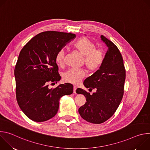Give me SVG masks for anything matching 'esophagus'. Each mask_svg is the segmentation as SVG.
<instances>
[{"instance_id":"esophagus-1","label":"esophagus","mask_w":150,"mask_h":150,"mask_svg":"<svg viewBox=\"0 0 150 150\" xmlns=\"http://www.w3.org/2000/svg\"><path fill=\"white\" fill-rule=\"evenodd\" d=\"M77 87L76 86H74V93H76V90Z\"/></svg>"}]
</instances>
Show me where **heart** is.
Masks as SVG:
<instances>
[{
  "instance_id": "1",
  "label": "heart",
  "mask_w": 150,
  "mask_h": 150,
  "mask_svg": "<svg viewBox=\"0 0 150 150\" xmlns=\"http://www.w3.org/2000/svg\"><path fill=\"white\" fill-rule=\"evenodd\" d=\"M75 49L83 56V62L87 69L91 72L98 70L104 62L105 52L101 49H96L94 42L86 37L78 40L74 44ZM65 52L64 49H60L56 55V62L62 65L64 63ZM85 76V72L82 69H71L64 73L63 79L66 82L78 84Z\"/></svg>"
}]
</instances>
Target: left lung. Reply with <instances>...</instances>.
I'll return each mask as SVG.
<instances>
[{
    "label": "left lung",
    "instance_id": "1",
    "mask_svg": "<svg viewBox=\"0 0 150 150\" xmlns=\"http://www.w3.org/2000/svg\"><path fill=\"white\" fill-rule=\"evenodd\" d=\"M108 49L101 67L83 81L86 88H96L92 95L81 88L77 94H83L86 102L78 109L80 116L86 121L100 124L110 118L121 102L123 96L126 71L122 54L113 42L101 35Z\"/></svg>",
    "mask_w": 150,
    "mask_h": 150
}]
</instances>
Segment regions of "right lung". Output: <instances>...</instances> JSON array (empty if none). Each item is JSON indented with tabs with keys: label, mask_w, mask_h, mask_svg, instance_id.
<instances>
[{
	"label": "right lung",
	"mask_w": 150,
	"mask_h": 150,
	"mask_svg": "<svg viewBox=\"0 0 150 150\" xmlns=\"http://www.w3.org/2000/svg\"><path fill=\"white\" fill-rule=\"evenodd\" d=\"M75 37L72 33L42 32L21 50L14 70L16 97L20 109L31 120L50 119L58 111L60 98L72 94L71 83L60 84L53 89L49 88V83L60 80L56 55Z\"/></svg>",
	"instance_id": "obj_1"
}]
</instances>
